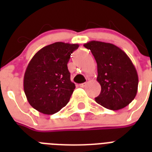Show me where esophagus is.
Masks as SVG:
<instances>
[{
    "label": "esophagus",
    "instance_id": "obj_1",
    "mask_svg": "<svg viewBox=\"0 0 152 152\" xmlns=\"http://www.w3.org/2000/svg\"><path fill=\"white\" fill-rule=\"evenodd\" d=\"M86 84H87V83H80V88H84V87H85V86H86Z\"/></svg>",
    "mask_w": 152,
    "mask_h": 152
}]
</instances>
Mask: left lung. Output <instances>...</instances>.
I'll return each instance as SVG.
<instances>
[{"label":"left lung","mask_w":152,"mask_h":152,"mask_svg":"<svg viewBox=\"0 0 152 152\" xmlns=\"http://www.w3.org/2000/svg\"><path fill=\"white\" fill-rule=\"evenodd\" d=\"M83 46L90 50L97 62L101 92L95 101L112 110L127 106L137 95L139 82L132 61L113 44L91 41Z\"/></svg>","instance_id":"obj_1"}]
</instances>
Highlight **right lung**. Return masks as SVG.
<instances>
[{
    "instance_id": "add662e5",
    "label": "right lung",
    "mask_w": 152,
    "mask_h": 152,
    "mask_svg": "<svg viewBox=\"0 0 152 152\" xmlns=\"http://www.w3.org/2000/svg\"><path fill=\"white\" fill-rule=\"evenodd\" d=\"M78 44L57 42L42 48L27 65L23 89L30 105L44 114H53L69 102L76 86L67 64Z\"/></svg>"
}]
</instances>
